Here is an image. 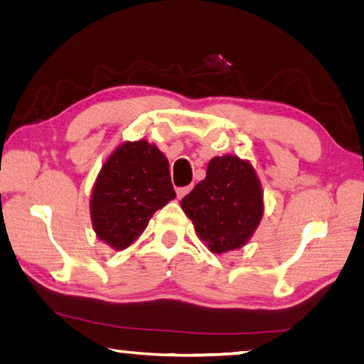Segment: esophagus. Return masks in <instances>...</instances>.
<instances>
[{
	"instance_id": "obj_1",
	"label": "esophagus",
	"mask_w": 364,
	"mask_h": 364,
	"mask_svg": "<svg viewBox=\"0 0 364 364\" xmlns=\"http://www.w3.org/2000/svg\"><path fill=\"white\" fill-rule=\"evenodd\" d=\"M193 188V186H187V187H178L176 192H177V198H183L186 195L190 192V190Z\"/></svg>"
}]
</instances>
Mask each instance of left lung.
Listing matches in <instances>:
<instances>
[{
	"label": "left lung",
	"mask_w": 364,
	"mask_h": 364,
	"mask_svg": "<svg viewBox=\"0 0 364 364\" xmlns=\"http://www.w3.org/2000/svg\"><path fill=\"white\" fill-rule=\"evenodd\" d=\"M181 206L213 254L247 244L264 216V192L254 166L237 156H216Z\"/></svg>",
	"instance_id": "1"
}]
</instances>
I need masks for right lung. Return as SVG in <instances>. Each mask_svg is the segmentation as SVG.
<instances>
[{
  "instance_id": "add662e5",
  "label": "right lung",
  "mask_w": 364,
  "mask_h": 364,
  "mask_svg": "<svg viewBox=\"0 0 364 364\" xmlns=\"http://www.w3.org/2000/svg\"><path fill=\"white\" fill-rule=\"evenodd\" d=\"M176 198L169 161L146 139L125 141L112 151L94 182L91 221L96 236L125 250L146 229L154 211Z\"/></svg>"
}]
</instances>
